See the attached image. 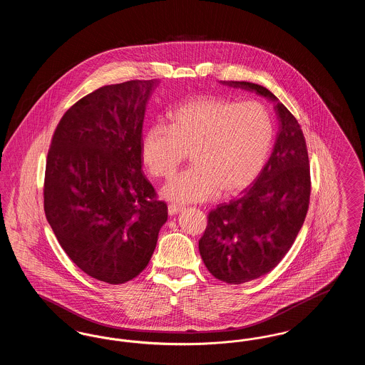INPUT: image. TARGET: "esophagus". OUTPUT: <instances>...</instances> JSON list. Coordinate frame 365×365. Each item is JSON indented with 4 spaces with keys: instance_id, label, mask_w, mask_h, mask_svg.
<instances>
[{
    "instance_id": "34e87169",
    "label": "esophagus",
    "mask_w": 365,
    "mask_h": 365,
    "mask_svg": "<svg viewBox=\"0 0 365 365\" xmlns=\"http://www.w3.org/2000/svg\"><path fill=\"white\" fill-rule=\"evenodd\" d=\"M180 210H183V207H179V205H175V204L168 205V213H170V216H174L176 213H179Z\"/></svg>"
}]
</instances>
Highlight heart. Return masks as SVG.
<instances>
[{
  "label": "heart",
  "mask_w": 365,
  "mask_h": 365,
  "mask_svg": "<svg viewBox=\"0 0 365 365\" xmlns=\"http://www.w3.org/2000/svg\"><path fill=\"white\" fill-rule=\"evenodd\" d=\"M170 119L171 124H153L140 145L142 160L157 178H171L189 152L192 155L195 165L161 189L168 201L202 202L222 190H242L269 155L274 124L257 103L195 97L175 108Z\"/></svg>",
  "instance_id": "heart-1"
}]
</instances>
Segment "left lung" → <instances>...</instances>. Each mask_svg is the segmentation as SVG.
I'll return each instance as SVG.
<instances>
[{
	"label": "left lung",
	"mask_w": 365,
	"mask_h": 365,
	"mask_svg": "<svg viewBox=\"0 0 365 365\" xmlns=\"http://www.w3.org/2000/svg\"><path fill=\"white\" fill-rule=\"evenodd\" d=\"M222 83L274 103L279 123L274 150L252 187L209 212L198 242L215 278L241 284L272 271L294 242L309 207V158L299 124L268 88L250 82Z\"/></svg>",
	"instance_id": "left-lung-1"
}]
</instances>
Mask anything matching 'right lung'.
Segmentation results:
<instances>
[{"label": "right lung", "instance_id": "add662e5", "mask_svg": "<svg viewBox=\"0 0 365 365\" xmlns=\"http://www.w3.org/2000/svg\"><path fill=\"white\" fill-rule=\"evenodd\" d=\"M160 81L100 87L64 113L46 160L43 207L64 252L109 284L139 275L168 209L142 173V125Z\"/></svg>", "mask_w": 365, "mask_h": 365}]
</instances>
